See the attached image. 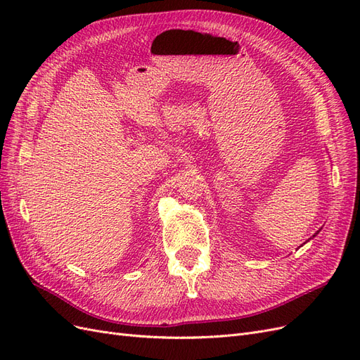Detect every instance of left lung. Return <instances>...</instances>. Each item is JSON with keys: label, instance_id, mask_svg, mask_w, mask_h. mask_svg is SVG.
Masks as SVG:
<instances>
[{"label": "left lung", "instance_id": "left-lung-1", "mask_svg": "<svg viewBox=\"0 0 360 360\" xmlns=\"http://www.w3.org/2000/svg\"><path fill=\"white\" fill-rule=\"evenodd\" d=\"M319 231H320V230H319ZM319 231H317V233H315V234H314V236H312V237H315V236H317V234H319Z\"/></svg>", "mask_w": 360, "mask_h": 360}]
</instances>
